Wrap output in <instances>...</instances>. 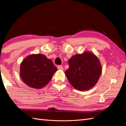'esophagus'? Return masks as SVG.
<instances>
[{"label":"esophagus","mask_w":126,"mask_h":126,"mask_svg":"<svg viewBox=\"0 0 126 126\" xmlns=\"http://www.w3.org/2000/svg\"><path fill=\"white\" fill-rule=\"evenodd\" d=\"M58 69H59V70H62V71H63V67L62 65H58Z\"/></svg>","instance_id":"34e87169"}]
</instances>
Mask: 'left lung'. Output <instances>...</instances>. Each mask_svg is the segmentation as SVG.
<instances>
[{"instance_id": "left-lung-1", "label": "left lung", "mask_w": 126, "mask_h": 126, "mask_svg": "<svg viewBox=\"0 0 126 126\" xmlns=\"http://www.w3.org/2000/svg\"><path fill=\"white\" fill-rule=\"evenodd\" d=\"M69 68L64 73L69 82L74 88L84 91L95 86L99 80L102 65L93 53L85 51L73 55L68 61Z\"/></svg>"}]
</instances>
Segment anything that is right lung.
Here are the masks:
<instances>
[{"instance_id":"right-lung-1","label":"right lung","mask_w":126,"mask_h":126,"mask_svg":"<svg viewBox=\"0 0 126 126\" xmlns=\"http://www.w3.org/2000/svg\"><path fill=\"white\" fill-rule=\"evenodd\" d=\"M57 71L53 62L45 55L33 54L22 62L19 74L21 79L28 86L40 89L48 84Z\"/></svg>"}]
</instances>
